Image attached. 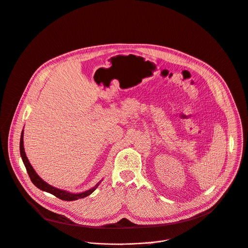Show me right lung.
<instances>
[{"instance_id": "1", "label": "right lung", "mask_w": 248, "mask_h": 248, "mask_svg": "<svg viewBox=\"0 0 248 248\" xmlns=\"http://www.w3.org/2000/svg\"><path fill=\"white\" fill-rule=\"evenodd\" d=\"M20 155H21V157H22V161L25 165V168L27 170V173L30 177V180L32 181V183L37 186L39 187L40 189L44 190V191H46V192H49L54 194L55 196L59 197V199L62 200V201H65V202H71V201H77L79 199H84V197L90 195L96 187L97 186L100 185V183L96 184L93 188L87 190V191H84L82 193H71V192H68V191H65V190H62V189H59L55 186H49L48 184H46V182H44L38 175L37 173L35 172V170L33 169V167L31 166V164L29 163V160L28 158L26 157V155H25V152H24V147H23V132L21 133V137H20Z\"/></svg>"}]
</instances>
